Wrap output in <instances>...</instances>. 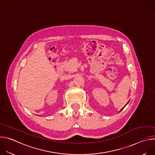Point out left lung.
<instances>
[{
  "label": "left lung",
  "mask_w": 155,
  "mask_h": 155,
  "mask_svg": "<svg viewBox=\"0 0 155 155\" xmlns=\"http://www.w3.org/2000/svg\"><path fill=\"white\" fill-rule=\"evenodd\" d=\"M129 102V101H128V102H127V104H126V105H127V104H128V102ZM126 105H125V106H126ZM125 106H124V107H123V108H121V110H120V112H121V110H123V108H124V107H125Z\"/></svg>",
  "instance_id": "left-lung-1"
}]
</instances>
